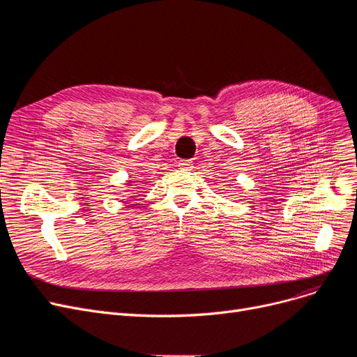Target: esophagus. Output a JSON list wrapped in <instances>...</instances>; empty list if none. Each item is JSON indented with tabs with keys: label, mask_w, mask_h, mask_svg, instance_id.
Returning a JSON list of instances; mask_svg holds the SVG:
<instances>
[{
	"label": "esophagus",
	"mask_w": 357,
	"mask_h": 357,
	"mask_svg": "<svg viewBox=\"0 0 357 357\" xmlns=\"http://www.w3.org/2000/svg\"><path fill=\"white\" fill-rule=\"evenodd\" d=\"M179 167L185 169V171H191V169L194 167V162L192 160H182V162H179Z\"/></svg>",
	"instance_id": "esophagus-1"
}]
</instances>
